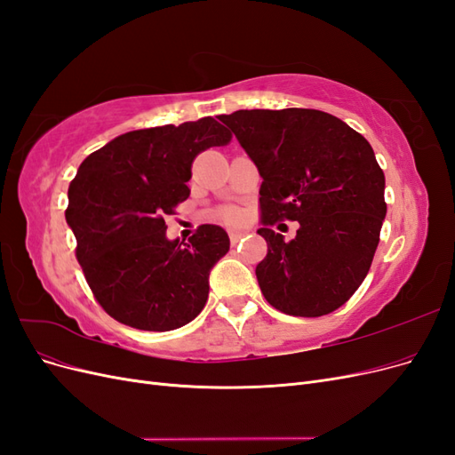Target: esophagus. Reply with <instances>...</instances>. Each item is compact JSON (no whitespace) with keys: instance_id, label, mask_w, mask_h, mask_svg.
Masks as SVG:
<instances>
[{"instance_id":"esophagus-1","label":"esophagus","mask_w":455,"mask_h":455,"mask_svg":"<svg viewBox=\"0 0 455 455\" xmlns=\"http://www.w3.org/2000/svg\"><path fill=\"white\" fill-rule=\"evenodd\" d=\"M243 237H244L243 231H229V241H231V244H237Z\"/></svg>"}]
</instances>
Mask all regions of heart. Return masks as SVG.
Instances as JSON below:
<instances>
[{
  "mask_svg": "<svg viewBox=\"0 0 455 455\" xmlns=\"http://www.w3.org/2000/svg\"><path fill=\"white\" fill-rule=\"evenodd\" d=\"M220 216H222L226 222H237V220L241 218L239 211L237 209H231V206H228V209H224L222 212H220Z\"/></svg>",
  "mask_w": 455,
  "mask_h": 455,
  "instance_id": "obj_1",
  "label": "heart"
}]
</instances>
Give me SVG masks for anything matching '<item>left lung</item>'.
I'll return each instance as SVG.
<instances>
[{"instance_id": "1", "label": "left lung", "mask_w": 455, "mask_h": 455, "mask_svg": "<svg viewBox=\"0 0 455 455\" xmlns=\"http://www.w3.org/2000/svg\"><path fill=\"white\" fill-rule=\"evenodd\" d=\"M220 121L258 167L267 256L256 277L269 304L286 315L336 311L361 286L374 259L385 176L374 149L347 123L319 109H239ZM298 221L292 242L272 229Z\"/></svg>"}]
</instances>
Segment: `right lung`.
Wrapping results in <instances>:
<instances>
[{
    "instance_id": "1",
    "label": "right lung",
    "mask_w": 455,
    "mask_h": 455,
    "mask_svg": "<svg viewBox=\"0 0 455 455\" xmlns=\"http://www.w3.org/2000/svg\"><path fill=\"white\" fill-rule=\"evenodd\" d=\"M231 132L212 117L131 131L79 164L66 222L96 301L116 321L167 332L194 321L209 298V275L229 251L228 233L203 224L169 241L164 216L189 197L191 163Z\"/></svg>"
}]
</instances>
